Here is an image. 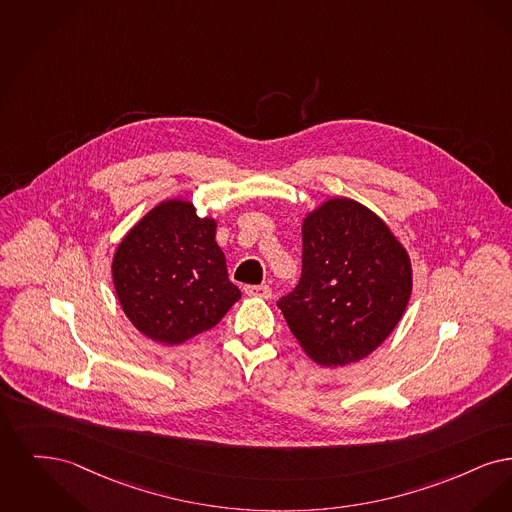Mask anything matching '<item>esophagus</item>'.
<instances>
[{"label": "esophagus", "mask_w": 512, "mask_h": 512, "mask_svg": "<svg viewBox=\"0 0 512 512\" xmlns=\"http://www.w3.org/2000/svg\"><path fill=\"white\" fill-rule=\"evenodd\" d=\"M246 296H254V298H269L271 289L267 285H254V287H245Z\"/></svg>", "instance_id": "obj_1"}]
</instances>
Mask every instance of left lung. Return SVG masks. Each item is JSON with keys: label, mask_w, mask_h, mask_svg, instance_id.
I'll return each mask as SVG.
<instances>
[{"label": "left lung", "mask_w": 512, "mask_h": 512, "mask_svg": "<svg viewBox=\"0 0 512 512\" xmlns=\"http://www.w3.org/2000/svg\"><path fill=\"white\" fill-rule=\"evenodd\" d=\"M413 289L411 260L390 227L346 197L302 222V277L277 306L302 350L323 367L356 363L400 323Z\"/></svg>", "instance_id": "left-lung-1"}]
</instances>
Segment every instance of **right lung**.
I'll return each mask as SVG.
<instances>
[{"label": "right lung", "instance_id": "right-lung-1", "mask_svg": "<svg viewBox=\"0 0 512 512\" xmlns=\"http://www.w3.org/2000/svg\"><path fill=\"white\" fill-rule=\"evenodd\" d=\"M112 281L135 329L168 346L216 327L241 298L216 243V220L199 218L183 199L156 204L126 233Z\"/></svg>", "mask_w": 512, "mask_h": 512}]
</instances>
